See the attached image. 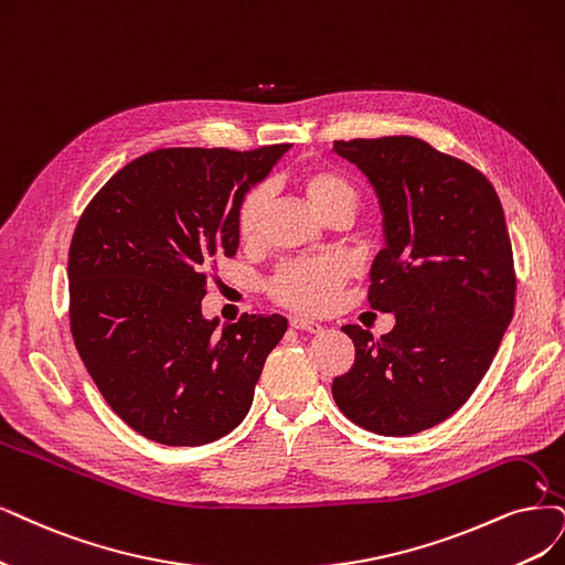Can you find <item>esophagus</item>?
I'll use <instances>...</instances> for the list:
<instances>
[{
  "mask_svg": "<svg viewBox=\"0 0 565 565\" xmlns=\"http://www.w3.org/2000/svg\"><path fill=\"white\" fill-rule=\"evenodd\" d=\"M290 328L305 330V332H321V323L315 319H305V317H290Z\"/></svg>",
  "mask_w": 565,
  "mask_h": 565,
  "instance_id": "esophagus-1",
  "label": "esophagus"
}]
</instances>
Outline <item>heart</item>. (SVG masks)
Segmentation results:
<instances>
[{
    "label": "heart",
    "instance_id": "b5f03b06",
    "mask_svg": "<svg viewBox=\"0 0 565 565\" xmlns=\"http://www.w3.org/2000/svg\"><path fill=\"white\" fill-rule=\"evenodd\" d=\"M298 185L321 216L335 212L353 214L361 204L359 188L330 167H309L298 177ZM265 204L267 191L263 185L248 188L242 195L235 212V227L244 242H254L258 237ZM344 281L347 269L335 258L296 260L277 269V275L269 281V296L288 309L321 315L335 305Z\"/></svg>",
    "mask_w": 565,
    "mask_h": 565
}]
</instances>
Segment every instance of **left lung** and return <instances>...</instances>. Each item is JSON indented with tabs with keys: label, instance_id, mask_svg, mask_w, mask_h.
Returning <instances> with one entry per match:
<instances>
[{
	"label": "left lung",
	"instance_id": "obj_1",
	"mask_svg": "<svg viewBox=\"0 0 565 565\" xmlns=\"http://www.w3.org/2000/svg\"><path fill=\"white\" fill-rule=\"evenodd\" d=\"M380 195L386 246L370 271L367 302L395 315L356 347L332 380L347 419L377 435H414L461 407L484 380L514 317L516 275L503 204L466 160L416 137L335 141Z\"/></svg>",
	"mask_w": 565,
	"mask_h": 565
}]
</instances>
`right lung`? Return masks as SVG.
Listing matches in <instances>:
<instances>
[{
	"label": "right lung",
	"mask_w": 565,
	"mask_h": 565,
	"mask_svg": "<svg viewBox=\"0 0 565 565\" xmlns=\"http://www.w3.org/2000/svg\"><path fill=\"white\" fill-rule=\"evenodd\" d=\"M288 143L256 151L158 149L122 167L81 214L70 246V328L104 401L167 447L242 424L288 321L202 317L206 279L239 246L235 212Z\"/></svg>",
	"instance_id": "obj_1"
}]
</instances>
